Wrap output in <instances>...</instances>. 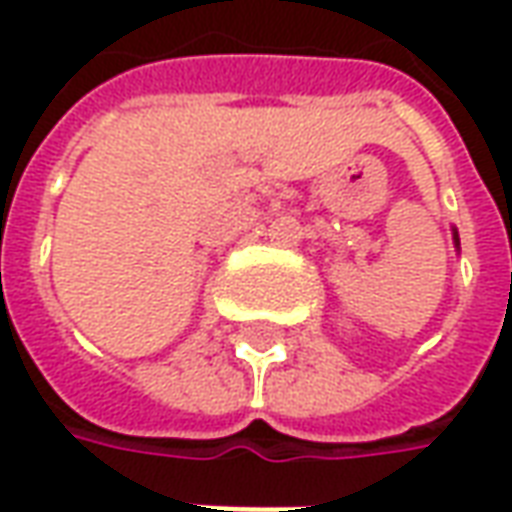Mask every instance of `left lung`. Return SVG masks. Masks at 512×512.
<instances>
[{
    "mask_svg": "<svg viewBox=\"0 0 512 512\" xmlns=\"http://www.w3.org/2000/svg\"><path fill=\"white\" fill-rule=\"evenodd\" d=\"M452 238H455V246L461 249V241H458V233H452Z\"/></svg>",
    "mask_w": 512,
    "mask_h": 512,
    "instance_id": "8db88e82",
    "label": "left lung"
}]
</instances>
